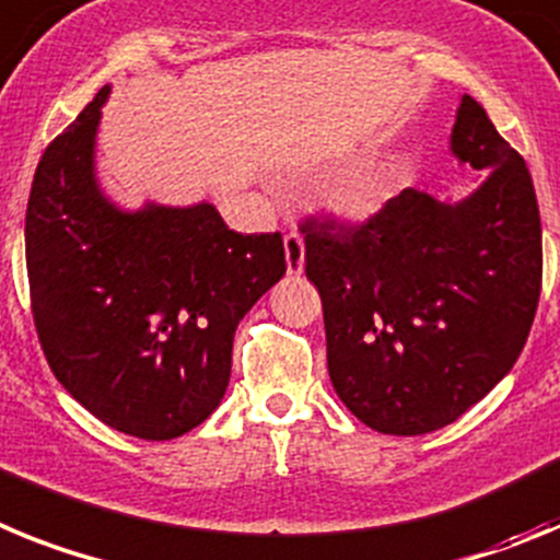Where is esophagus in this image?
I'll return each instance as SVG.
<instances>
[{"mask_svg": "<svg viewBox=\"0 0 560 560\" xmlns=\"http://www.w3.org/2000/svg\"><path fill=\"white\" fill-rule=\"evenodd\" d=\"M284 261L290 276L304 273V240L299 231H290L284 236Z\"/></svg>", "mask_w": 560, "mask_h": 560, "instance_id": "obj_1", "label": "esophagus"}]
</instances>
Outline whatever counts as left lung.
<instances>
[{
    "instance_id": "left-lung-1",
    "label": "left lung",
    "mask_w": 560,
    "mask_h": 560,
    "mask_svg": "<svg viewBox=\"0 0 560 560\" xmlns=\"http://www.w3.org/2000/svg\"><path fill=\"white\" fill-rule=\"evenodd\" d=\"M451 154L485 172L468 197L406 188L361 228H301L335 395L381 434H428L482 400L522 354L541 295L533 177L470 95Z\"/></svg>"
}]
</instances>
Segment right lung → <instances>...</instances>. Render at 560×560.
<instances>
[{
	"label": "right lung",
	"mask_w": 560,
	"mask_h": 560,
	"mask_svg": "<svg viewBox=\"0 0 560 560\" xmlns=\"http://www.w3.org/2000/svg\"><path fill=\"white\" fill-rule=\"evenodd\" d=\"M109 92L38 160L24 217L33 318L52 374L86 411L174 440L225 397L233 332L284 276V242L228 231L208 199L118 206L95 168Z\"/></svg>",
	"instance_id": "right-lung-1"
}]
</instances>
